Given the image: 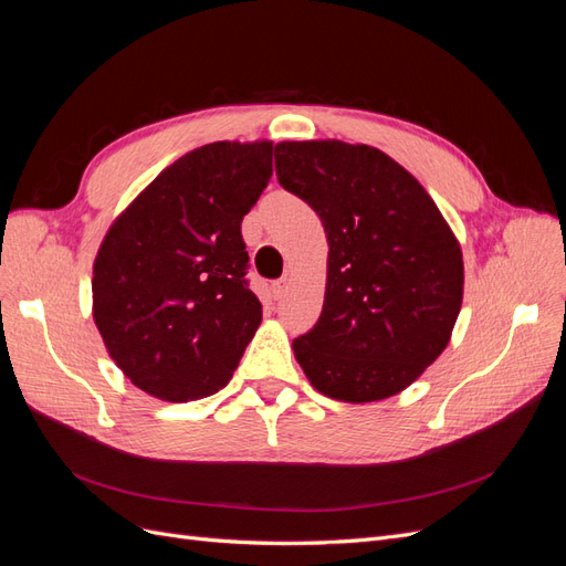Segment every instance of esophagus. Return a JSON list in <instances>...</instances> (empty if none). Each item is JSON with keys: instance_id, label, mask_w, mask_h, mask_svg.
Wrapping results in <instances>:
<instances>
[{"instance_id": "34e87169", "label": "esophagus", "mask_w": 566, "mask_h": 566, "mask_svg": "<svg viewBox=\"0 0 566 566\" xmlns=\"http://www.w3.org/2000/svg\"><path fill=\"white\" fill-rule=\"evenodd\" d=\"M285 290H287V279H279V281L271 283V293L276 300H281L285 295Z\"/></svg>"}]
</instances>
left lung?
I'll return each mask as SVG.
<instances>
[{"label": "left lung", "instance_id": "8db88e82", "mask_svg": "<svg viewBox=\"0 0 566 566\" xmlns=\"http://www.w3.org/2000/svg\"><path fill=\"white\" fill-rule=\"evenodd\" d=\"M285 191L328 238L323 312L293 342L325 397H394L447 349L462 304V252L420 181L382 150L345 142L276 144Z\"/></svg>", "mask_w": 566, "mask_h": 566}]
</instances>
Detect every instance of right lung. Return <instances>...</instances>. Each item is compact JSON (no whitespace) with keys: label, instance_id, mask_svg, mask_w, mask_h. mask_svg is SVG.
Masks as SVG:
<instances>
[{"label":"right lung","instance_id":"add662e5","mask_svg":"<svg viewBox=\"0 0 566 566\" xmlns=\"http://www.w3.org/2000/svg\"><path fill=\"white\" fill-rule=\"evenodd\" d=\"M271 142H214L169 165L108 229L94 260V323L150 397L227 387L262 323L241 224L271 179Z\"/></svg>","mask_w":566,"mask_h":566}]
</instances>
